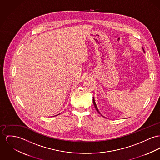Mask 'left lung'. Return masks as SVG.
<instances>
[{"mask_svg": "<svg viewBox=\"0 0 160 160\" xmlns=\"http://www.w3.org/2000/svg\"><path fill=\"white\" fill-rule=\"evenodd\" d=\"M93 104H94V106H95V108H96L97 112H98L99 114H101V113H100V112H99V110H98V108H97V106H96V104H95V99H94V98H93Z\"/></svg>", "mask_w": 160, "mask_h": 160, "instance_id": "1", "label": "left lung"}]
</instances>
